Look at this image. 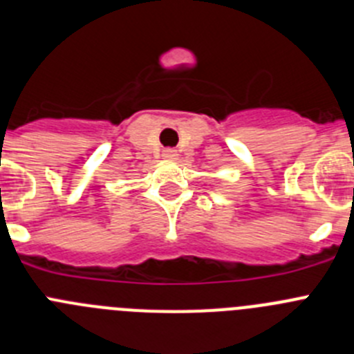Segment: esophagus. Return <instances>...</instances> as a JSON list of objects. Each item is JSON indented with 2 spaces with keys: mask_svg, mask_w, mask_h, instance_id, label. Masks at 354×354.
<instances>
[{
  "mask_svg": "<svg viewBox=\"0 0 354 354\" xmlns=\"http://www.w3.org/2000/svg\"><path fill=\"white\" fill-rule=\"evenodd\" d=\"M164 157H166L167 160H174V158L178 157V153H176V150H166L164 151Z\"/></svg>",
  "mask_w": 354,
  "mask_h": 354,
  "instance_id": "esophagus-1",
  "label": "esophagus"
}]
</instances>
